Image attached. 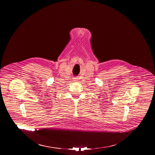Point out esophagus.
Here are the masks:
<instances>
[{
    "instance_id": "1",
    "label": "esophagus",
    "mask_w": 155,
    "mask_h": 155,
    "mask_svg": "<svg viewBox=\"0 0 155 155\" xmlns=\"http://www.w3.org/2000/svg\"><path fill=\"white\" fill-rule=\"evenodd\" d=\"M77 80V78H74V81H76Z\"/></svg>"
}]
</instances>
